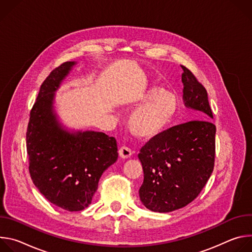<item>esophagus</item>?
<instances>
[{
    "instance_id": "obj_1",
    "label": "esophagus",
    "mask_w": 252,
    "mask_h": 252,
    "mask_svg": "<svg viewBox=\"0 0 252 252\" xmlns=\"http://www.w3.org/2000/svg\"><path fill=\"white\" fill-rule=\"evenodd\" d=\"M119 155H120V157H121L122 158L126 159V158H130V156L132 155V153H131L130 149H128V148H126V147H122V148L119 150Z\"/></svg>"
}]
</instances>
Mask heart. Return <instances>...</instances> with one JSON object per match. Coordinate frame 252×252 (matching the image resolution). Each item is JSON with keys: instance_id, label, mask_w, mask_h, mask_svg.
I'll return each instance as SVG.
<instances>
[{"instance_id": "1", "label": "heart", "mask_w": 252, "mask_h": 252, "mask_svg": "<svg viewBox=\"0 0 252 252\" xmlns=\"http://www.w3.org/2000/svg\"><path fill=\"white\" fill-rule=\"evenodd\" d=\"M133 104L139 106L128 119V130L140 139H152L158 136L174 119L178 98L170 91L151 86L137 94Z\"/></svg>"}]
</instances>
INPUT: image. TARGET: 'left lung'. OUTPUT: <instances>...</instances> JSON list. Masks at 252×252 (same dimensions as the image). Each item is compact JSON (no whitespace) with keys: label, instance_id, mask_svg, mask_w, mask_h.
I'll return each instance as SVG.
<instances>
[{"label":"left lung","instance_id":"1","mask_svg":"<svg viewBox=\"0 0 252 252\" xmlns=\"http://www.w3.org/2000/svg\"><path fill=\"white\" fill-rule=\"evenodd\" d=\"M183 100L197 112L195 120L168 128L151 139L138 154L143 183L142 204L155 212L185 207L201 191L211 175L215 155V126L206 90L183 65Z\"/></svg>","mask_w":252,"mask_h":252}]
</instances>
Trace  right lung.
Wrapping results in <instances>:
<instances>
[{"mask_svg":"<svg viewBox=\"0 0 252 252\" xmlns=\"http://www.w3.org/2000/svg\"><path fill=\"white\" fill-rule=\"evenodd\" d=\"M77 63H63L45 80L27 129L32 181L50 202L67 211L92 203L101 174L119 157L115 137L70 128L57 114L56 93Z\"/></svg>","mask_w":252,"mask_h":252,"instance_id":"add662e5","label":"right lung"}]
</instances>
